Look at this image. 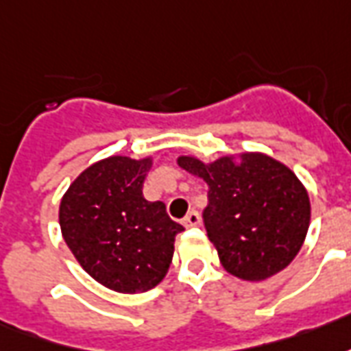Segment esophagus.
<instances>
[{"mask_svg": "<svg viewBox=\"0 0 351 351\" xmlns=\"http://www.w3.org/2000/svg\"><path fill=\"white\" fill-rule=\"evenodd\" d=\"M200 222H202V217L198 211H189L186 213V217L183 219V224H185L186 228H194V226H200Z\"/></svg>", "mask_w": 351, "mask_h": 351, "instance_id": "34e87169", "label": "esophagus"}]
</instances>
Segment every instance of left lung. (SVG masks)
<instances>
[{
	"label": "left lung",
	"instance_id": "8db88e82",
	"mask_svg": "<svg viewBox=\"0 0 351 351\" xmlns=\"http://www.w3.org/2000/svg\"><path fill=\"white\" fill-rule=\"evenodd\" d=\"M178 165L209 186L204 224L230 275L260 282L298 256L311 224V202L288 166L263 153L209 165L179 157Z\"/></svg>",
	"mask_w": 351,
	"mask_h": 351
}]
</instances>
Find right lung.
<instances>
[{
  "label": "right lung",
  "instance_id": "add662e5",
  "mask_svg": "<svg viewBox=\"0 0 351 351\" xmlns=\"http://www.w3.org/2000/svg\"><path fill=\"white\" fill-rule=\"evenodd\" d=\"M153 158H102L74 179L60 204L67 247L97 282L119 293L155 288L172 263L183 226L142 194Z\"/></svg>",
  "mask_w": 351,
  "mask_h": 351
}]
</instances>
